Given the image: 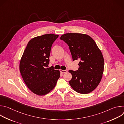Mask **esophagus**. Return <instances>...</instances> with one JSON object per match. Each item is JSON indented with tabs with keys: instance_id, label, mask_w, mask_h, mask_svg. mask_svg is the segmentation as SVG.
Instances as JSON below:
<instances>
[{
	"instance_id": "esophagus-1",
	"label": "esophagus",
	"mask_w": 124,
	"mask_h": 124,
	"mask_svg": "<svg viewBox=\"0 0 124 124\" xmlns=\"http://www.w3.org/2000/svg\"><path fill=\"white\" fill-rule=\"evenodd\" d=\"M68 71V70H60V72L62 73H66Z\"/></svg>"
}]
</instances>
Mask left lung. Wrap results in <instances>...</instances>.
<instances>
[{"label": "left lung", "mask_w": 124, "mask_h": 124, "mask_svg": "<svg viewBox=\"0 0 124 124\" xmlns=\"http://www.w3.org/2000/svg\"><path fill=\"white\" fill-rule=\"evenodd\" d=\"M60 39L69 46L73 61H80L77 70H69L72 75L70 85L78 93L91 92L99 84L103 73L104 60L101 50L87 34L69 33L62 35Z\"/></svg>", "instance_id": "left-lung-1"}]
</instances>
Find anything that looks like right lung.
<instances>
[{
    "label": "right lung",
    "mask_w": 124,
    "mask_h": 124,
    "mask_svg": "<svg viewBox=\"0 0 124 124\" xmlns=\"http://www.w3.org/2000/svg\"><path fill=\"white\" fill-rule=\"evenodd\" d=\"M58 35L45 34L30 40L23 52L20 70L25 84L34 94L43 96L55 87L60 71L47 68L52 44Z\"/></svg>",
    "instance_id": "right-lung-1"
}]
</instances>
